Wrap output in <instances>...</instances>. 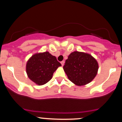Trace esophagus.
<instances>
[{"label": "esophagus", "mask_w": 122, "mask_h": 122, "mask_svg": "<svg viewBox=\"0 0 122 122\" xmlns=\"http://www.w3.org/2000/svg\"><path fill=\"white\" fill-rule=\"evenodd\" d=\"M64 63H65V61H61V65H62V66H64Z\"/></svg>", "instance_id": "obj_1"}]
</instances>
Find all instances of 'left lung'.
<instances>
[{
	"instance_id": "obj_1",
	"label": "left lung",
	"mask_w": 122,
	"mask_h": 122,
	"mask_svg": "<svg viewBox=\"0 0 122 122\" xmlns=\"http://www.w3.org/2000/svg\"><path fill=\"white\" fill-rule=\"evenodd\" d=\"M63 68L70 81L81 86L87 84L94 79L99 65L97 61L90 54L74 51L66 60Z\"/></svg>"
}]
</instances>
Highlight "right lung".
Masks as SVG:
<instances>
[{
    "label": "right lung",
    "mask_w": 122,
    "mask_h": 122,
    "mask_svg": "<svg viewBox=\"0 0 122 122\" xmlns=\"http://www.w3.org/2000/svg\"><path fill=\"white\" fill-rule=\"evenodd\" d=\"M61 64L48 51L34 54L28 60L26 73L28 77L37 85H42L51 80L53 73Z\"/></svg>",
    "instance_id": "obj_1"
}]
</instances>
